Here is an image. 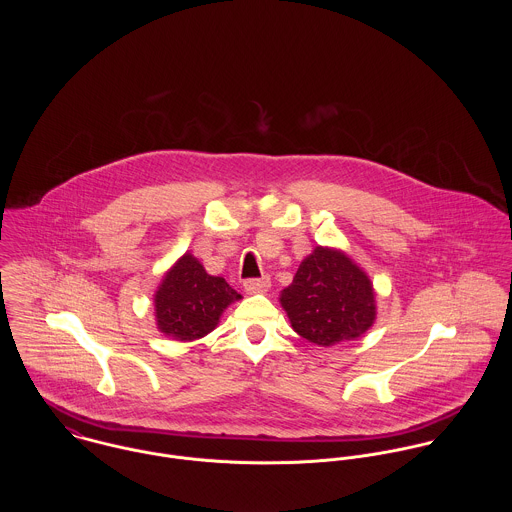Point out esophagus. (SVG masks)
Wrapping results in <instances>:
<instances>
[{"mask_svg": "<svg viewBox=\"0 0 512 512\" xmlns=\"http://www.w3.org/2000/svg\"><path fill=\"white\" fill-rule=\"evenodd\" d=\"M244 290L248 293H264L270 290V278H250L244 282Z\"/></svg>", "mask_w": 512, "mask_h": 512, "instance_id": "1", "label": "esophagus"}]
</instances>
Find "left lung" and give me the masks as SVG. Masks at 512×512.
<instances>
[{"instance_id": "1", "label": "left lung", "mask_w": 512, "mask_h": 512, "mask_svg": "<svg viewBox=\"0 0 512 512\" xmlns=\"http://www.w3.org/2000/svg\"><path fill=\"white\" fill-rule=\"evenodd\" d=\"M280 301L293 331L319 347L361 337L376 315L365 272L343 252L321 246L299 264Z\"/></svg>"}]
</instances>
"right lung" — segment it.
Segmentation results:
<instances>
[{
  "mask_svg": "<svg viewBox=\"0 0 512 512\" xmlns=\"http://www.w3.org/2000/svg\"><path fill=\"white\" fill-rule=\"evenodd\" d=\"M238 297L224 278L209 276L197 258L185 254L155 293L157 327L177 341L201 339L217 327L220 313Z\"/></svg>",
  "mask_w": 512,
  "mask_h": 512,
  "instance_id": "add662e5",
  "label": "right lung"
}]
</instances>
